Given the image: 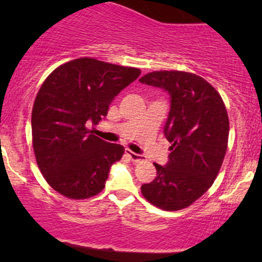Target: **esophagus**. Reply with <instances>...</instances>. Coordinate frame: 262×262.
<instances>
[{"label": "esophagus", "instance_id": "obj_1", "mask_svg": "<svg viewBox=\"0 0 262 262\" xmlns=\"http://www.w3.org/2000/svg\"><path fill=\"white\" fill-rule=\"evenodd\" d=\"M125 154H127L129 156V159H130V160L134 161V162H139L141 160H144V156L143 155L137 154V152L132 151V150H129V149L125 150Z\"/></svg>", "mask_w": 262, "mask_h": 262}]
</instances>
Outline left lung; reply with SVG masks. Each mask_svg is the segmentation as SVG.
Instances as JSON below:
<instances>
[{
  "instance_id": "8db88e82",
  "label": "left lung",
  "mask_w": 262,
  "mask_h": 262,
  "mask_svg": "<svg viewBox=\"0 0 262 262\" xmlns=\"http://www.w3.org/2000/svg\"><path fill=\"white\" fill-rule=\"evenodd\" d=\"M170 95L164 134L171 143L165 166L141 186L145 200L164 210L191 206L214 182L228 146L229 118L221 95L196 74L154 71L139 80Z\"/></svg>"
}]
</instances>
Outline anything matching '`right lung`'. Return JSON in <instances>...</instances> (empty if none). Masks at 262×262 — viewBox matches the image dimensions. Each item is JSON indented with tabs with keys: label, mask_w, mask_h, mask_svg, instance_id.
Masks as SVG:
<instances>
[{
	"label": "right lung",
	"mask_w": 262,
	"mask_h": 262,
	"mask_svg": "<svg viewBox=\"0 0 262 262\" xmlns=\"http://www.w3.org/2000/svg\"><path fill=\"white\" fill-rule=\"evenodd\" d=\"M140 70L92 58L71 60L44 81L32 111L33 149L40 172L62 196L85 200L104 188L124 148L91 134L117 95Z\"/></svg>",
	"instance_id": "right-lung-1"
}]
</instances>
